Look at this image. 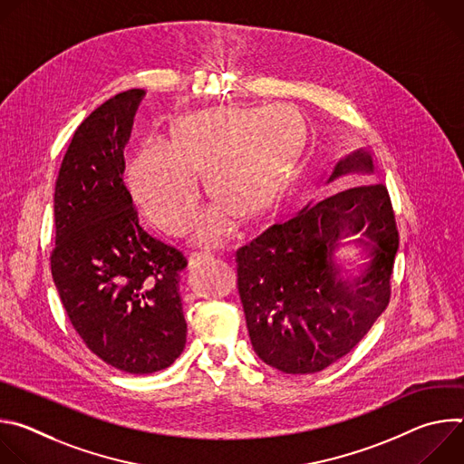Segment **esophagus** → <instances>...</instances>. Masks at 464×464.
<instances>
[{
    "mask_svg": "<svg viewBox=\"0 0 464 464\" xmlns=\"http://www.w3.org/2000/svg\"><path fill=\"white\" fill-rule=\"evenodd\" d=\"M215 258V255L211 251H194L190 253V266H200V264H206V262H211Z\"/></svg>",
    "mask_w": 464,
    "mask_h": 464,
    "instance_id": "1",
    "label": "esophagus"
}]
</instances>
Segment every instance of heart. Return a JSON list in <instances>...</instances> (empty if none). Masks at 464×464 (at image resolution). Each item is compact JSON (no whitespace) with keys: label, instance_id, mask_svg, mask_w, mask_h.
<instances>
[{"label":"heart","instance_id":"heart-1","mask_svg":"<svg viewBox=\"0 0 464 464\" xmlns=\"http://www.w3.org/2000/svg\"><path fill=\"white\" fill-rule=\"evenodd\" d=\"M297 140L303 124L288 108H213L181 117L169 145H143L128 167V181L147 215L172 235L187 233L200 206V174L218 204L196 227L202 242L233 235L237 218L268 215L285 188L295 158L290 128Z\"/></svg>","mask_w":464,"mask_h":464}]
</instances>
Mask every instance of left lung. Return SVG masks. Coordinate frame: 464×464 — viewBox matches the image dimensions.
Masks as SVG:
<instances>
[{"mask_svg": "<svg viewBox=\"0 0 464 464\" xmlns=\"http://www.w3.org/2000/svg\"><path fill=\"white\" fill-rule=\"evenodd\" d=\"M351 170L371 172V156L354 152L330 179ZM356 232L373 258L351 280L339 274L334 249ZM399 242L387 187L365 181L238 247V294L258 358L288 374H310L351 353L389 304Z\"/></svg>", "mask_w": 464, "mask_h": 464, "instance_id": "1", "label": "left lung"}]
</instances>
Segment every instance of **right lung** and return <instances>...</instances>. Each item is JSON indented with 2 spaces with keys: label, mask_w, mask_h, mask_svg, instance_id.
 Returning a JSON list of instances; mask_svg holds the SVG:
<instances>
[{
  "label": "right lung",
  "mask_w": 464,
  "mask_h": 464,
  "mask_svg": "<svg viewBox=\"0 0 464 464\" xmlns=\"http://www.w3.org/2000/svg\"><path fill=\"white\" fill-rule=\"evenodd\" d=\"M145 90H128L75 130L54 183L51 274L86 347L108 365L150 374L187 342L181 249L152 237L124 185V145Z\"/></svg>",
  "instance_id": "add662e5"
}]
</instances>
